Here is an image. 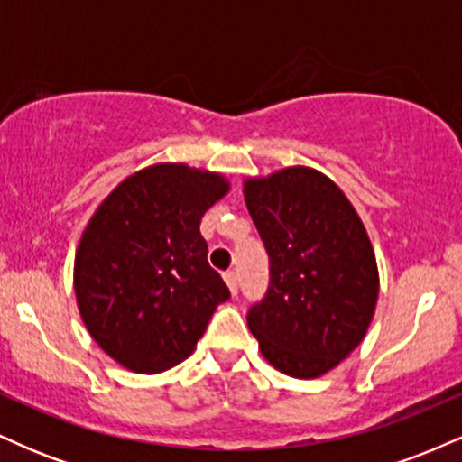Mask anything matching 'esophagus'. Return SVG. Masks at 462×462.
<instances>
[{
  "label": "esophagus",
  "instance_id": "34e87169",
  "mask_svg": "<svg viewBox=\"0 0 462 462\" xmlns=\"http://www.w3.org/2000/svg\"><path fill=\"white\" fill-rule=\"evenodd\" d=\"M224 280H226L227 289H230V293L236 295V291H238V273L236 272H226L224 273Z\"/></svg>",
  "mask_w": 462,
  "mask_h": 462
}]
</instances>
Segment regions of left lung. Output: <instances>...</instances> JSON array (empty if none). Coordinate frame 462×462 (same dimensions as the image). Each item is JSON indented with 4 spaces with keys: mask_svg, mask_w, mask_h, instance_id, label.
Instances as JSON below:
<instances>
[{
    "mask_svg": "<svg viewBox=\"0 0 462 462\" xmlns=\"http://www.w3.org/2000/svg\"><path fill=\"white\" fill-rule=\"evenodd\" d=\"M243 195L269 254V284L247 312L263 358L291 378L328 374L363 341L380 275L363 221L341 189L310 167L247 178Z\"/></svg>",
    "mask_w": 462,
    "mask_h": 462,
    "instance_id": "left-lung-1",
    "label": "left lung"
}]
</instances>
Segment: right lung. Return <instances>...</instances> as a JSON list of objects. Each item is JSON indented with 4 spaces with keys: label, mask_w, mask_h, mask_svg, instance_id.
<instances>
[{
    "label": "right lung",
    "mask_w": 462,
    "mask_h": 462,
    "mask_svg": "<svg viewBox=\"0 0 462 462\" xmlns=\"http://www.w3.org/2000/svg\"><path fill=\"white\" fill-rule=\"evenodd\" d=\"M227 190L221 173L158 162L116 184L88 219L73 264L78 310L121 367L161 374L182 363L230 298L199 235Z\"/></svg>",
    "instance_id": "obj_1"
}]
</instances>
